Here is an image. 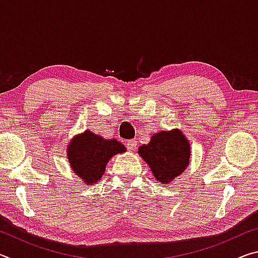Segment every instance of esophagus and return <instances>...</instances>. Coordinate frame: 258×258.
Listing matches in <instances>:
<instances>
[{
  "mask_svg": "<svg viewBox=\"0 0 258 258\" xmlns=\"http://www.w3.org/2000/svg\"><path fill=\"white\" fill-rule=\"evenodd\" d=\"M137 141H135V140H128L127 142H126V147H127V149L130 150V151H134L135 149H137Z\"/></svg>",
  "mask_w": 258,
  "mask_h": 258,
  "instance_id": "1",
  "label": "esophagus"
}]
</instances>
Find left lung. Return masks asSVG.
<instances>
[{
  "instance_id": "left-lung-1",
  "label": "left lung",
  "mask_w": 258,
  "mask_h": 258,
  "mask_svg": "<svg viewBox=\"0 0 258 258\" xmlns=\"http://www.w3.org/2000/svg\"><path fill=\"white\" fill-rule=\"evenodd\" d=\"M138 154L149 165L161 184H168L185 171L190 164L191 147L181 130L155 133L148 145L139 147Z\"/></svg>"
}]
</instances>
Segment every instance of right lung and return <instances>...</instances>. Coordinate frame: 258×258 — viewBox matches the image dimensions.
Returning a JSON list of instances; mask_svg holds the SVG:
<instances>
[{
	"instance_id": "right-lung-1",
	"label": "right lung",
	"mask_w": 258,
	"mask_h": 258,
	"mask_svg": "<svg viewBox=\"0 0 258 258\" xmlns=\"http://www.w3.org/2000/svg\"><path fill=\"white\" fill-rule=\"evenodd\" d=\"M126 148L115 139H103L91 131L74 137L67 146V157L73 172L86 185L101 180L108 161Z\"/></svg>"
}]
</instances>
